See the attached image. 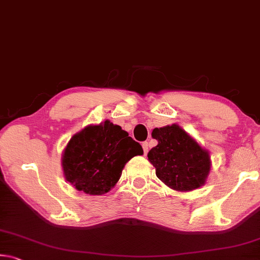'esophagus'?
Listing matches in <instances>:
<instances>
[{
  "label": "esophagus",
  "mask_w": 260,
  "mask_h": 260,
  "mask_svg": "<svg viewBox=\"0 0 260 260\" xmlns=\"http://www.w3.org/2000/svg\"><path fill=\"white\" fill-rule=\"evenodd\" d=\"M142 148H143L144 155H147L148 151H149V144H148V142H143L142 143Z\"/></svg>",
  "instance_id": "esophagus-1"
}]
</instances>
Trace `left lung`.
<instances>
[{"label": "left lung", "instance_id": "obj_1", "mask_svg": "<svg viewBox=\"0 0 260 260\" xmlns=\"http://www.w3.org/2000/svg\"><path fill=\"white\" fill-rule=\"evenodd\" d=\"M158 144L148 152L156 175L166 186L189 191L204 184L210 172V156L178 125L152 131Z\"/></svg>", "mask_w": 260, "mask_h": 260}]
</instances>
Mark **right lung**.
<instances>
[{"label":"right lung","instance_id":"obj_1","mask_svg":"<svg viewBox=\"0 0 260 260\" xmlns=\"http://www.w3.org/2000/svg\"><path fill=\"white\" fill-rule=\"evenodd\" d=\"M142 153L139 142L120 126L107 120L73 135L61 164L65 178L79 191L102 195L120 179L126 162Z\"/></svg>","mask_w":260,"mask_h":260}]
</instances>
